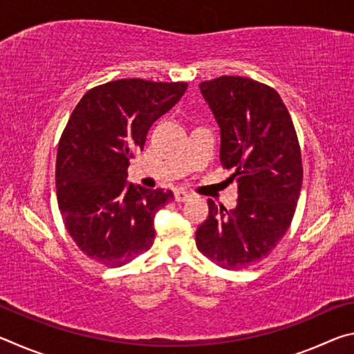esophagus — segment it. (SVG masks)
I'll return each mask as SVG.
<instances>
[{
    "mask_svg": "<svg viewBox=\"0 0 354 354\" xmlns=\"http://www.w3.org/2000/svg\"><path fill=\"white\" fill-rule=\"evenodd\" d=\"M190 198H192V194H189V192H185L183 189H175V201L184 203Z\"/></svg>",
    "mask_w": 354,
    "mask_h": 354,
    "instance_id": "obj_1",
    "label": "esophagus"
}]
</instances>
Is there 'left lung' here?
I'll return each instance as SVG.
<instances>
[{"label":"left lung","instance_id":"8db88e82","mask_svg":"<svg viewBox=\"0 0 354 354\" xmlns=\"http://www.w3.org/2000/svg\"><path fill=\"white\" fill-rule=\"evenodd\" d=\"M220 128V162L234 169V209L207 200L196 248L226 270L270 254L289 230L303 181L301 153L286 104L272 87L250 77L220 76L200 84Z\"/></svg>","mask_w":354,"mask_h":354}]
</instances>
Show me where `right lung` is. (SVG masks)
<instances>
[{
    "instance_id": "obj_1",
    "label": "right lung",
    "mask_w": 354,
    "mask_h": 354,
    "mask_svg": "<svg viewBox=\"0 0 354 354\" xmlns=\"http://www.w3.org/2000/svg\"><path fill=\"white\" fill-rule=\"evenodd\" d=\"M185 82L118 80L81 98L57 148L59 211L84 254L122 267L154 242V215L173 192L128 183L129 159L142 151L148 129L175 106Z\"/></svg>"
}]
</instances>
